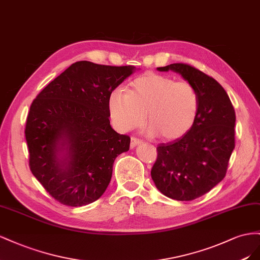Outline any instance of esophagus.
I'll return each mask as SVG.
<instances>
[{
    "mask_svg": "<svg viewBox=\"0 0 260 260\" xmlns=\"http://www.w3.org/2000/svg\"><path fill=\"white\" fill-rule=\"evenodd\" d=\"M142 144V140L136 137H131V148H134L135 146Z\"/></svg>",
    "mask_w": 260,
    "mask_h": 260,
    "instance_id": "1",
    "label": "esophagus"
}]
</instances>
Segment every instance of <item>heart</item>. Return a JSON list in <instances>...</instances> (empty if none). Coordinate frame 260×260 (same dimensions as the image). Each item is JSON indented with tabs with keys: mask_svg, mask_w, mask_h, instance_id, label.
I'll list each match as a JSON object with an SVG mask.
<instances>
[{
	"mask_svg": "<svg viewBox=\"0 0 260 260\" xmlns=\"http://www.w3.org/2000/svg\"><path fill=\"white\" fill-rule=\"evenodd\" d=\"M108 106L111 120L120 132L142 126L147 115L150 135L173 142L186 135L194 125L199 95L186 80L146 73L133 80L126 92L118 89L111 92Z\"/></svg>",
	"mask_w": 260,
	"mask_h": 260,
	"instance_id": "heart-1",
	"label": "heart"
}]
</instances>
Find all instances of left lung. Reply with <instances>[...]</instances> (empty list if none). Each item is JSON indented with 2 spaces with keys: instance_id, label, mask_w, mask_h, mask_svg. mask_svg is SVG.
<instances>
[{
  "instance_id": "8db88e82",
  "label": "left lung",
  "mask_w": 260,
  "mask_h": 260,
  "mask_svg": "<svg viewBox=\"0 0 260 260\" xmlns=\"http://www.w3.org/2000/svg\"><path fill=\"white\" fill-rule=\"evenodd\" d=\"M158 70L180 73L199 95L192 127L180 139L160 144L151 169L152 180L163 195L189 202L224 179L235 147V111L223 87L194 66L174 63Z\"/></svg>"
}]
</instances>
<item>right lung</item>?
I'll return each mask as SVG.
<instances>
[{
	"label": "right lung",
	"instance_id": "add662e5",
	"mask_svg": "<svg viewBox=\"0 0 260 260\" xmlns=\"http://www.w3.org/2000/svg\"><path fill=\"white\" fill-rule=\"evenodd\" d=\"M134 70L79 61L32 101L25 128L29 167L62 205L80 207L99 199L115 158L129 149V136L111 127L108 102Z\"/></svg>",
	"mask_w": 260,
	"mask_h": 260
}]
</instances>
